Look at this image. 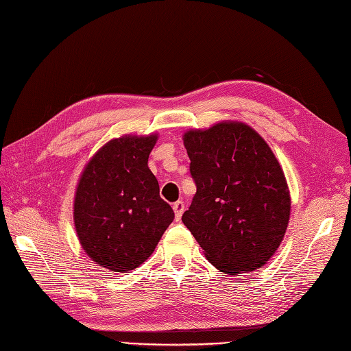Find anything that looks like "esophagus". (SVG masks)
I'll return each instance as SVG.
<instances>
[{"mask_svg": "<svg viewBox=\"0 0 351 351\" xmlns=\"http://www.w3.org/2000/svg\"><path fill=\"white\" fill-rule=\"evenodd\" d=\"M173 208H174V213H176V219L178 221L182 217V215H183V212H184V204H183V201H177V202H174L173 204Z\"/></svg>", "mask_w": 351, "mask_h": 351, "instance_id": "esophagus-1", "label": "esophagus"}]
</instances>
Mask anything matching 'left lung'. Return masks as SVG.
Instances as JSON below:
<instances>
[{
    "mask_svg": "<svg viewBox=\"0 0 351 351\" xmlns=\"http://www.w3.org/2000/svg\"><path fill=\"white\" fill-rule=\"evenodd\" d=\"M183 143L197 193L183 223L225 274L264 266L285 236L291 199L267 143L245 123L188 130Z\"/></svg>",
    "mask_w": 351,
    "mask_h": 351,
    "instance_id": "1",
    "label": "left lung"
}]
</instances>
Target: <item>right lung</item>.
<instances>
[{
  "label": "right lung",
  "mask_w": 351,
  "mask_h": 351,
  "mask_svg": "<svg viewBox=\"0 0 351 351\" xmlns=\"http://www.w3.org/2000/svg\"><path fill=\"white\" fill-rule=\"evenodd\" d=\"M158 135L111 139L84 168L75 195L77 239L93 261L130 271L149 258L174 212L149 168Z\"/></svg>",
  "instance_id": "right-lung-1"
}]
</instances>
